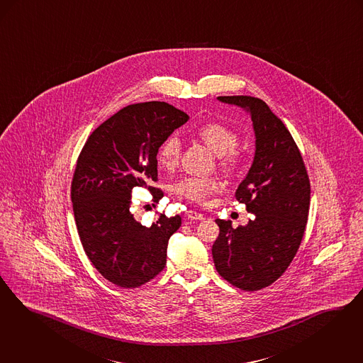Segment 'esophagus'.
<instances>
[{
    "mask_svg": "<svg viewBox=\"0 0 363 363\" xmlns=\"http://www.w3.org/2000/svg\"><path fill=\"white\" fill-rule=\"evenodd\" d=\"M186 216H188V218H190V220H203V215L196 212V211H188V212H186Z\"/></svg>",
    "mask_w": 363,
    "mask_h": 363,
    "instance_id": "esophagus-1",
    "label": "esophagus"
}]
</instances>
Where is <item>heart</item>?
Wrapping results in <instances>:
<instances>
[{"instance_id":"1","label":"heart","mask_w":363,"mask_h":363,"mask_svg":"<svg viewBox=\"0 0 363 363\" xmlns=\"http://www.w3.org/2000/svg\"><path fill=\"white\" fill-rule=\"evenodd\" d=\"M197 136L208 145L215 154H218L220 164L224 169H231L239 158L236 151L238 135L230 127L211 121L205 123L197 130ZM181 155V142L177 136L167 138L158 150V163L166 170L174 169ZM220 184L215 177H185L174 185L177 196L189 201L203 203L218 190Z\"/></svg>"}]
</instances>
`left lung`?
Listing matches in <instances>:
<instances>
[{"mask_svg": "<svg viewBox=\"0 0 363 363\" xmlns=\"http://www.w3.org/2000/svg\"><path fill=\"white\" fill-rule=\"evenodd\" d=\"M251 117L255 154L236 190L239 203L255 218L233 228L218 218L212 255L218 274L242 290H259L285 273L304 236L311 184L289 130L267 104L251 96H220Z\"/></svg>", "mask_w": 363, "mask_h": 363, "instance_id": "left-lung-1", "label": "left lung"}]
</instances>
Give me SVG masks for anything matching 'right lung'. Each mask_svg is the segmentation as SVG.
<instances>
[{"instance_id":"obj_1","label":"right lung","mask_w":363,"mask_h":363,"mask_svg":"<svg viewBox=\"0 0 363 363\" xmlns=\"http://www.w3.org/2000/svg\"><path fill=\"white\" fill-rule=\"evenodd\" d=\"M189 116L167 102L133 104L91 132L72 182L77 230L87 258L120 288H138L160 274L181 218L160 215L150 227L130 212V191L158 179V150ZM154 200L163 193L148 186Z\"/></svg>"}]
</instances>
